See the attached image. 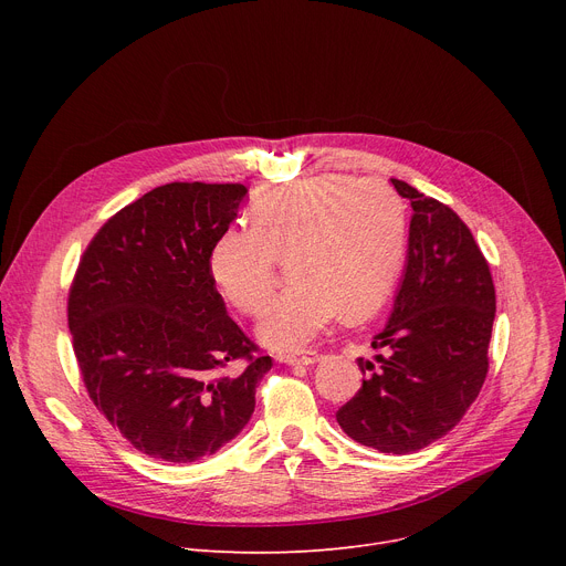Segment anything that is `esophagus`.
I'll use <instances>...</instances> for the list:
<instances>
[{
  "label": "esophagus",
  "instance_id": "34e87169",
  "mask_svg": "<svg viewBox=\"0 0 566 566\" xmlns=\"http://www.w3.org/2000/svg\"><path fill=\"white\" fill-rule=\"evenodd\" d=\"M321 358L318 350H303V353H286L282 355V360L286 365H312Z\"/></svg>",
  "mask_w": 566,
  "mask_h": 566
}]
</instances>
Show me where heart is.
I'll return each instance as SVG.
<instances>
[{
  "instance_id": "heart-1",
  "label": "heart",
  "mask_w": 566,
  "mask_h": 566,
  "mask_svg": "<svg viewBox=\"0 0 566 566\" xmlns=\"http://www.w3.org/2000/svg\"><path fill=\"white\" fill-rule=\"evenodd\" d=\"M406 216L401 199L376 178L314 176L261 192L250 229H227L208 271L222 298L254 316L275 286L277 261L295 284L265 305L256 333L291 350L310 344L337 312L348 321L374 314L401 273Z\"/></svg>"
}]
</instances>
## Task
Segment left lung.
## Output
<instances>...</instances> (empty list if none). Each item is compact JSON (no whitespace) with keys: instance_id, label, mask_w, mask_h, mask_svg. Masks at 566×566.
Wrapping results in <instances>:
<instances>
[{"instance_id":"obj_1","label":"left lung","mask_w":566,"mask_h":566,"mask_svg":"<svg viewBox=\"0 0 566 566\" xmlns=\"http://www.w3.org/2000/svg\"><path fill=\"white\" fill-rule=\"evenodd\" d=\"M412 206L408 263L395 312L374 335L378 365L360 360L363 388L337 410L339 427L378 452L408 454L452 431L489 374L495 286L465 222L399 178Z\"/></svg>"}]
</instances>
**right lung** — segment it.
Masks as SVG:
<instances>
[{"label": "right lung", "instance_id": "right-lung-1", "mask_svg": "<svg viewBox=\"0 0 566 566\" xmlns=\"http://www.w3.org/2000/svg\"><path fill=\"white\" fill-rule=\"evenodd\" d=\"M241 184H167L114 213L69 289V328L88 399L146 457L218 452L254 412L271 355L227 316L208 271ZM231 361H243L235 375Z\"/></svg>", "mask_w": 566, "mask_h": 566}]
</instances>
